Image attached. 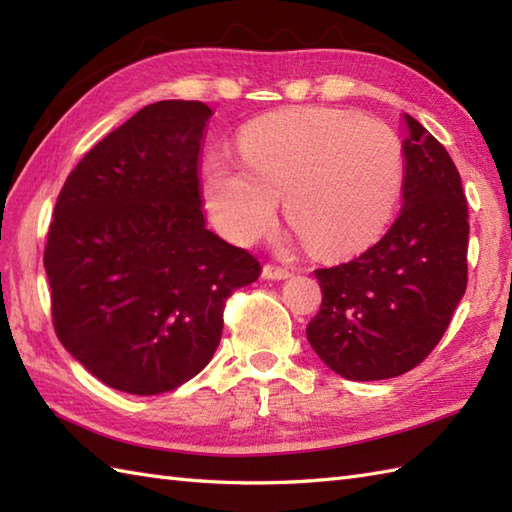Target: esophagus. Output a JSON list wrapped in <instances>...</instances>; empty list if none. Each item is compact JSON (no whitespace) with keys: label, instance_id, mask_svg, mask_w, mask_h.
Wrapping results in <instances>:
<instances>
[{"label":"esophagus","instance_id":"1","mask_svg":"<svg viewBox=\"0 0 512 512\" xmlns=\"http://www.w3.org/2000/svg\"><path fill=\"white\" fill-rule=\"evenodd\" d=\"M264 279H286L290 277V270L284 266H275V264H266L262 270Z\"/></svg>","mask_w":512,"mask_h":512}]
</instances>
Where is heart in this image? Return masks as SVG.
<instances>
[{
    "instance_id": "heart-1",
    "label": "heart",
    "mask_w": 512,
    "mask_h": 512,
    "mask_svg": "<svg viewBox=\"0 0 512 512\" xmlns=\"http://www.w3.org/2000/svg\"><path fill=\"white\" fill-rule=\"evenodd\" d=\"M242 165L213 156L204 191L220 231L237 244L264 235L284 200L286 222L312 255L343 257L378 239L405 180L394 129L330 107H295L250 123Z\"/></svg>"
}]
</instances>
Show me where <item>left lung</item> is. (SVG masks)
Segmentation results:
<instances>
[{"label":"left lung","mask_w":512,"mask_h":512,"mask_svg":"<svg viewBox=\"0 0 512 512\" xmlns=\"http://www.w3.org/2000/svg\"><path fill=\"white\" fill-rule=\"evenodd\" d=\"M402 209L385 237L332 268L308 325L321 361L347 380L407 374L447 332L469 281V206L460 173L416 118L405 114Z\"/></svg>","instance_id":"left-lung-1"}]
</instances>
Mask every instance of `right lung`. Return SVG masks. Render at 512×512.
I'll return each instance as SVG.
<instances>
[{
  "mask_svg": "<svg viewBox=\"0 0 512 512\" xmlns=\"http://www.w3.org/2000/svg\"><path fill=\"white\" fill-rule=\"evenodd\" d=\"M211 107L158 101L76 165L43 250L52 325L105 385L156 396L187 383L222 339L226 299L262 264L204 226L200 143Z\"/></svg>",
  "mask_w": 512,
  "mask_h": 512,
  "instance_id": "right-lung-1",
  "label": "right lung"
}]
</instances>
